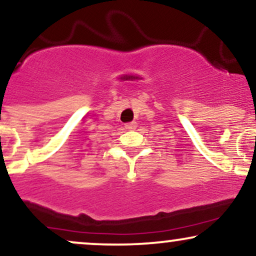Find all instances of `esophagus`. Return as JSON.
<instances>
[{
  "mask_svg": "<svg viewBox=\"0 0 256 256\" xmlns=\"http://www.w3.org/2000/svg\"><path fill=\"white\" fill-rule=\"evenodd\" d=\"M125 128H128V130H134V128H137V122H128V124L125 125Z\"/></svg>",
  "mask_w": 256,
  "mask_h": 256,
  "instance_id": "34e87169",
  "label": "esophagus"
}]
</instances>
